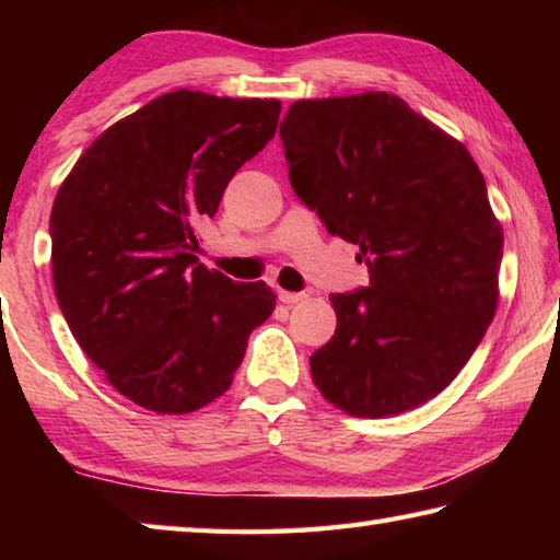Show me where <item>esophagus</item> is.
<instances>
[{"instance_id": "34e87169", "label": "esophagus", "mask_w": 560, "mask_h": 560, "mask_svg": "<svg viewBox=\"0 0 560 560\" xmlns=\"http://www.w3.org/2000/svg\"><path fill=\"white\" fill-rule=\"evenodd\" d=\"M303 299H308V293H299V291H279V301L287 303V306H293V303H301Z\"/></svg>"}]
</instances>
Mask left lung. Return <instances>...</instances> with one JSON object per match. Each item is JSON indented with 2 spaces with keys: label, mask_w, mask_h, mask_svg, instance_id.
Instances as JSON below:
<instances>
[{
  "label": "left lung",
  "mask_w": 560,
  "mask_h": 560,
  "mask_svg": "<svg viewBox=\"0 0 560 560\" xmlns=\"http://www.w3.org/2000/svg\"><path fill=\"white\" fill-rule=\"evenodd\" d=\"M279 136L296 195L358 244L371 287L334 293L336 334L311 377L353 417L440 395L499 303L504 230L469 150L385 91L291 103Z\"/></svg>",
  "instance_id": "8db88e82"
}]
</instances>
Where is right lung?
I'll return each mask as SVG.
<instances>
[{
  "label": "right lung",
  "mask_w": 560,
  "mask_h": 560,
  "mask_svg": "<svg viewBox=\"0 0 560 560\" xmlns=\"http://www.w3.org/2000/svg\"><path fill=\"white\" fill-rule=\"evenodd\" d=\"M281 101L177 89L113 122L75 160L51 207L54 291L106 381L158 415L230 390L277 293L197 261V226L269 143Z\"/></svg>",
  "instance_id": "add662e5"
}]
</instances>
